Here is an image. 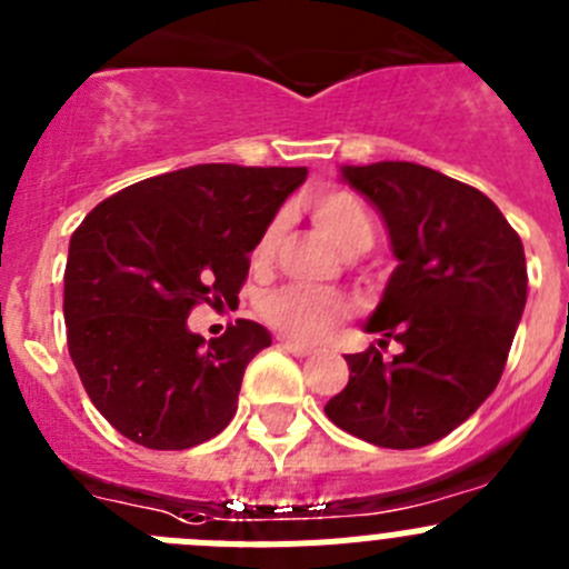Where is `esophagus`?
Instances as JSON below:
<instances>
[{
  "mask_svg": "<svg viewBox=\"0 0 569 569\" xmlns=\"http://www.w3.org/2000/svg\"><path fill=\"white\" fill-rule=\"evenodd\" d=\"M281 349H288V352H293V356H299V358H307V356H312V352H316V349L307 347V343L290 341V338H284V341H281Z\"/></svg>",
  "mask_w": 569,
  "mask_h": 569,
  "instance_id": "obj_1",
  "label": "esophagus"
}]
</instances>
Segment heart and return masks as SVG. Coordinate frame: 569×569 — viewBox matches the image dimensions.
<instances>
[{"mask_svg":"<svg viewBox=\"0 0 569 569\" xmlns=\"http://www.w3.org/2000/svg\"><path fill=\"white\" fill-rule=\"evenodd\" d=\"M312 220L321 231L330 237L341 253L356 257L372 244L375 239V220L369 213L367 202L358 194L347 189H327L312 200ZM276 239H279V220L270 222L264 228L262 239L257 244V257H270ZM264 319L276 325L279 330L290 332L296 338H319L336 325L343 316V305L336 296L325 293V290L301 288V284H290L276 293L264 296L262 301Z\"/></svg>","mask_w":569,"mask_h":569,"instance_id":"1","label":"heart"}]
</instances>
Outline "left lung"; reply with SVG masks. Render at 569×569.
Instances as JSON below:
<instances>
[{"label":"left lung","instance_id":"left-lung-1","mask_svg":"<svg viewBox=\"0 0 569 569\" xmlns=\"http://www.w3.org/2000/svg\"><path fill=\"white\" fill-rule=\"evenodd\" d=\"M389 228L398 270L347 356L349 383L325 406L338 429L380 448H423L497 389L528 301L519 233L473 186L406 160L343 166ZM389 340L399 356L382 358Z\"/></svg>","mask_w":569,"mask_h":569}]
</instances>
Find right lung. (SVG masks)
<instances>
[{"mask_svg": "<svg viewBox=\"0 0 569 569\" xmlns=\"http://www.w3.org/2000/svg\"><path fill=\"white\" fill-rule=\"evenodd\" d=\"M305 177V166H189L83 217L64 270L67 349L114 431L182 451L231 423L244 367L270 332L237 319L206 341L186 319L197 305L237 301L250 250Z\"/></svg>", "mask_w": 569, "mask_h": 569, "instance_id": "right-lung-1", "label": "right lung"}]
</instances>
